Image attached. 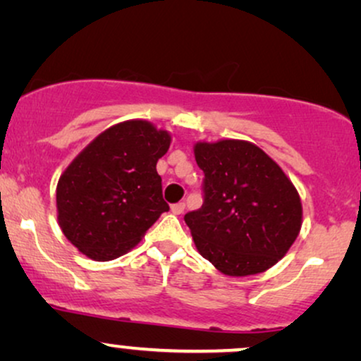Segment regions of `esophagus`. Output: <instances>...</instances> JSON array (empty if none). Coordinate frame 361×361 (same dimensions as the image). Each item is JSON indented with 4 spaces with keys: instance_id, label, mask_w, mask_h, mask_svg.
Here are the masks:
<instances>
[{
    "instance_id": "1",
    "label": "esophagus",
    "mask_w": 361,
    "mask_h": 361,
    "mask_svg": "<svg viewBox=\"0 0 361 361\" xmlns=\"http://www.w3.org/2000/svg\"><path fill=\"white\" fill-rule=\"evenodd\" d=\"M171 212L175 213V214H181L185 212V203L183 202H180V203H175L171 207Z\"/></svg>"
}]
</instances>
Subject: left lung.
Listing matches in <instances>:
<instances>
[{
  "label": "left lung",
  "instance_id": "8db88e82",
  "mask_svg": "<svg viewBox=\"0 0 361 361\" xmlns=\"http://www.w3.org/2000/svg\"><path fill=\"white\" fill-rule=\"evenodd\" d=\"M204 173L203 204L185 214L200 255L228 276L267 271L302 228V202L290 178L250 141L195 145Z\"/></svg>",
  "mask_w": 361,
  "mask_h": 361
}]
</instances>
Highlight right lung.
Wrapping results in <instances>:
<instances>
[{"label":"right lung","instance_id":"1","mask_svg":"<svg viewBox=\"0 0 361 361\" xmlns=\"http://www.w3.org/2000/svg\"><path fill=\"white\" fill-rule=\"evenodd\" d=\"M170 143L168 131L128 120L98 135L63 171L58 223L81 253L97 262L121 257L170 209L157 171Z\"/></svg>","mask_w":361,"mask_h":361}]
</instances>
